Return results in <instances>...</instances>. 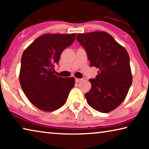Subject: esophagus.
Returning <instances> with one entry per match:
<instances>
[{"label":"esophagus","mask_w":149,"mask_h":149,"mask_svg":"<svg viewBox=\"0 0 149 149\" xmlns=\"http://www.w3.org/2000/svg\"><path fill=\"white\" fill-rule=\"evenodd\" d=\"M82 80H83V79H81V78H75V81L76 83H79V81H82Z\"/></svg>","instance_id":"obj_1"}]
</instances>
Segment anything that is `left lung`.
<instances>
[{
	"label": "left lung",
	"mask_w": 149,
	"mask_h": 149,
	"mask_svg": "<svg viewBox=\"0 0 149 149\" xmlns=\"http://www.w3.org/2000/svg\"><path fill=\"white\" fill-rule=\"evenodd\" d=\"M76 39L86 51L91 67L99 69L95 79H89L87 102L100 112H109L123 101L132 84L127 50L104 31L77 34Z\"/></svg>",
	"instance_id": "1"
}]
</instances>
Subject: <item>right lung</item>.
Here are the masks:
<instances>
[{"instance_id":"obj_1","label":"right lung","mask_w":149,"mask_h":149,"mask_svg":"<svg viewBox=\"0 0 149 149\" xmlns=\"http://www.w3.org/2000/svg\"><path fill=\"white\" fill-rule=\"evenodd\" d=\"M75 33L45 34L24 50L21 59L19 82L22 89L35 107L51 112L62 107L75 79L54 74L62 52L70 46Z\"/></svg>"}]
</instances>
